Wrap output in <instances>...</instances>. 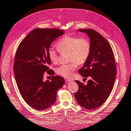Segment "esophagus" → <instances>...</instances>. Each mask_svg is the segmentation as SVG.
<instances>
[{
  "mask_svg": "<svg viewBox=\"0 0 131 131\" xmlns=\"http://www.w3.org/2000/svg\"><path fill=\"white\" fill-rule=\"evenodd\" d=\"M65 82H66V83H69L71 82V81L70 80V79H65Z\"/></svg>",
  "mask_w": 131,
  "mask_h": 131,
  "instance_id": "34e87169",
  "label": "esophagus"
}]
</instances>
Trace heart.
<instances>
[{"label":"heart","mask_w":131,"mask_h":131,"mask_svg":"<svg viewBox=\"0 0 131 131\" xmlns=\"http://www.w3.org/2000/svg\"><path fill=\"white\" fill-rule=\"evenodd\" d=\"M59 52H68V61H72L68 64L61 65L56 69V73L64 78H69L77 68V64L82 65L88 60L91 52V43L88 38L65 36L57 43ZM48 57L51 62L56 63L58 56L57 50L53 48L48 50Z\"/></svg>","instance_id":"heart-1"}]
</instances>
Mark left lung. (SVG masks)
<instances>
[{"mask_svg":"<svg viewBox=\"0 0 131 131\" xmlns=\"http://www.w3.org/2000/svg\"><path fill=\"white\" fill-rule=\"evenodd\" d=\"M86 33L90 40V54L79 73L91 79L84 85L75 81L79 89L74 94L78 103L87 110L95 109L108 98L114 88L116 75L114 54L109 42L95 30L78 29Z\"/></svg>","mask_w":131,"mask_h":131,"instance_id":"1","label":"left lung"}]
</instances>
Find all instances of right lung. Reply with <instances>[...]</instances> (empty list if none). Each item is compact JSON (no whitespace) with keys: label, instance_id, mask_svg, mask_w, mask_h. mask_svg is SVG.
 <instances>
[{"label":"right lung","instance_id":"1","mask_svg":"<svg viewBox=\"0 0 131 131\" xmlns=\"http://www.w3.org/2000/svg\"><path fill=\"white\" fill-rule=\"evenodd\" d=\"M64 34L63 30L56 28H36L30 32L17 48L15 54L14 70L20 94L25 102L32 108L44 110L55 103L57 92L65 83L63 77L56 75L51 81H43L46 71L49 70L51 61L48 50L56 38Z\"/></svg>","mask_w":131,"mask_h":131}]
</instances>
